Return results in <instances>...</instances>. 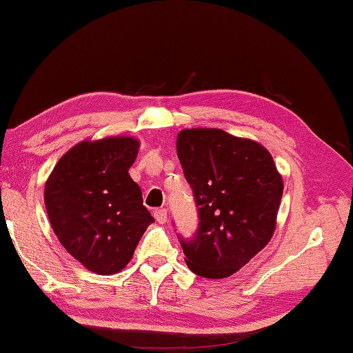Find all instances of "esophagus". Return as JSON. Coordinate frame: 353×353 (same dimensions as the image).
<instances>
[{
  "instance_id": "1",
  "label": "esophagus",
  "mask_w": 353,
  "mask_h": 353,
  "mask_svg": "<svg viewBox=\"0 0 353 353\" xmlns=\"http://www.w3.org/2000/svg\"><path fill=\"white\" fill-rule=\"evenodd\" d=\"M154 218L157 219L160 224H163L166 218H168V212H166V208H157V210H154Z\"/></svg>"
}]
</instances>
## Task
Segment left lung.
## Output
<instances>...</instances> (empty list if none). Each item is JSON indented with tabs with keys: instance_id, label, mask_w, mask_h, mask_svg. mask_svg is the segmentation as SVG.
Segmentation results:
<instances>
[{
	"instance_id": "8db88e82",
	"label": "left lung",
	"mask_w": 353,
	"mask_h": 353,
	"mask_svg": "<svg viewBox=\"0 0 353 353\" xmlns=\"http://www.w3.org/2000/svg\"><path fill=\"white\" fill-rule=\"evenodd\" d=\"M177 157L199 218L193 236L177 235L187 265L201 277H229L271 240L282 177L261 145L221 129L182 130Z\"/></svg>"
}]
</instances>
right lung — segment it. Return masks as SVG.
Segmentation results:
<instances>
[{
    "mask_svg": "<svg viewBox=\"0 0 353 353\" xmlns=\"http://www.w3.org/2000/svg\"><path fill=\"white\" fill-rule=\"evenodd\" d=\"M139 141H83L59 160L45 185L52 230L68 254L97 274H115L132 259L149 224L141 190L129 176Z\"/></svg>",
    "mask_w": 353,
    "mask_h": 353,
    "instance_id": "right-lung-1",
    "label": "right lung"
}]
</instances>
